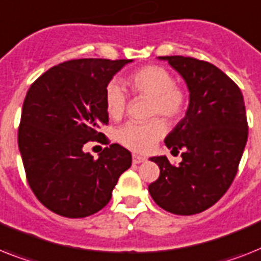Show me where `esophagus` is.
<instances>
[{
  "instance_id": "obj_1",
  "label": "esophagus",
  "mask_w": 261,
  "mask_h": 261,
  "mask_svg": "<svg viewBox=\"0 0 261 261\" xmlns=\"http://www.w3.org/2000/svg\"><path fill=\"white\" fill-rule=\"evenodd\" d=\"M145 161H146L145 156L138 155V154H134V155H133V164L138 165V164H142V162H145Z\"/></svg>"
}]
</instances>
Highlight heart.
<instances>
[{"label": "heart", "mask_w": 261, "mask_h": 261, "mask_svg": "<svg viewBox=\"0 0 261 261\" xmlns=\"http://www.w3.org/2000/svg\"><path fill=\"white\" fill-rule=\"evenodd\" d=\"M135 94L151 99L150 115L164 116L169 122L179 119L186 109V94L181 87L175 86L173 76L160 65H147L135 71L127 80ZM127 97L123 87L118 82H111L106 87V111L112 119H119L126 110ZM165 134L162 120L152 119L145 123L128 122L118 128L116 139L120 145L138 152H146L154 147L158 139Z\"/></svg>", "instance_id": "1"}]
</instances>
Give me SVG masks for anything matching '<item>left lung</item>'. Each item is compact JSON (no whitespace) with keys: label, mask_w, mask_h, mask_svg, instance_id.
<instances>
[{"label":"left lung","mask_w":261,"mask_h":261,"mask_svg":"<svg viewBox=\"0 0 261 261\" xmlns=\"http://www.w3.org/2000/svg\"><path fill=\"white\" fill-rule=\"evenodd\" d=\"M185 80L189 106L165 138L171 154L182 150L173 166L166 155L151 156L160 177L149 185L155 204L179 216L206 211L229 189L248 139L247 114L240 88L216 65L193 57L164 56Z\"/></svg>","instance_id":"8db88e82"}]
</instances>
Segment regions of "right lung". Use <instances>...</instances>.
I'll return each instance as SVG.
<instances>
[{"instance_id":"right-lung-1","label":"right lung","mask_w":261,"mask_h":261,"mask_svg":"<svg viewBox=\"0 0 261 261\" xmlns=\"http://www.w3.org/2000/svg\"><path fill=\"white\" fill-rule=\"evenodd\" d=\"M131 61H65L42 73L27 92L18 149L32 192L56 215L82 219L103 209L131 166V152L118 143L97 160L83 150L87 142L105 137L97 128L109 122L106 87Z\"/></svg>"}]
</instances>
